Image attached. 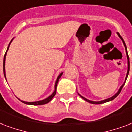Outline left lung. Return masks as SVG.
Here are the masks:
<instances>
[{
    "mask_svg": "<svg viewBox=\"0 0 132 132\" xmlns=\"http://www.w3.org/2000/svg\"><path fill=\"white\" fill-rule=\"evenodd\" d=\"M118 36L120 38V39L122 40V42H123V44H124V46H125V51H126V54H127V64H128V69H127V75H126V77H125V82L124 84L122 85V86L120 87V88L119 89V90H118V92L117 93H116V94L114 95V96H113L112 97H111V98H110L108 99H105V100H104V101H98V102H96V101H89V100H88V99H86L84 97H82V96H80H80L82 98H83L85 100V101H87V102H89V103H92V104H102V103H106V102H108V101H112V100H114V98H116V97L118 96V94H120V92H121V90H122V87H123V86H124L125 83V81H126L127 80V76H128L129 74V56H128V53H127V47H126V45H125V43L124 40H123V39H122V38L121 37V36L120 35V34L118 33Z\"/></svg>",
    "mask_w": 132,
    "mask_h": 132,
    "instance_id": "left-lung-1",
    "label": "left lung"
}]
</instances>
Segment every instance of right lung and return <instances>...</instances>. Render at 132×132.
Returning <instances> with one entry per match:
<instances>
[{
	"mask_svg": "<svg viewBox=\"0 0 132 132\" xmlns=\"http://www.w3.org/2000/svg\"><path fill=\"white\" fill-rule=\"evenodd\" d=\"M11 42H12V40H11ZM11 42L10 43V44L11 43ZM10 44H9V45H10ZM9 47H10V45L8 46V48H7V52L8 49H9ZM7 52H6L5 54V56H4V59H3V73H4V76H5V79H6V76H5V57H6V55H7ZM62 74H63V73H60L59 76H58V78H57V80H56V83H55L54 92H53V94H52L50 96L48 97L47 98L44 99V100H42V101H36V102H25V101H21V102H22V103H25V104H27V105H45V104H47V103H48L50 101H51V100H52V98H54V96L55 95H56V94L57 85H58V82H59V79L61 77Z\"/></svg>",
	"mask_w": 132,
	"mask_h": 132,
	"instance_id": "1",
	"label": "right lung"
}]
</instances>
